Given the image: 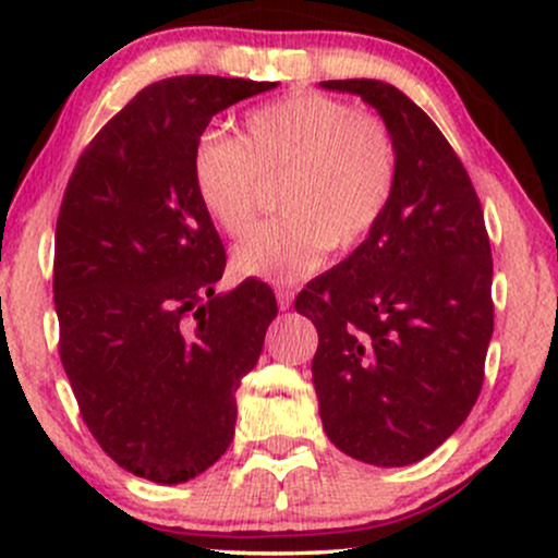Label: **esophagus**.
Returning a JSON list of instances; mask_svg holds the SVG:
<instances>
[{
	"label": "esophagus",
	"mask_w": 558,
	"mask_h": 558,
	"mask_svg": "<svg viewBox=\"0 0 558 558\" xmlns=\"http://www.w3.org/2000/svg\"><path fill=\"white\" fill-rule=\"evenodd\" d=\"M275 299H278V306L280 310H288V306H291V301H293V291H288V288H278V291H275Z\"/></svg>",
	"instance_id": "esophagus-1"
}]
</instances>
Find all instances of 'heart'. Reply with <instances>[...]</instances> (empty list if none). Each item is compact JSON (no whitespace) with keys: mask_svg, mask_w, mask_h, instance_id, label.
Segmentation results:
<instances>
[{"mask_svg":"<svg viewBox=\"0 0 558 558\" xmlns=\"http://www.w3.org/2000/svg\"><path fill=\"white\" fill-rule=\"evenodd\" d=\"M396 144L373 114L332 96L299 92L243 118L241 138L207 131L191 151L198 207L239 239L257 215L262 181L283 175V217L262 222L233 252L248 278H304L325 252H349L373 233L396 189Z\"/></svg>","mask_w":558,"mask_h":558,"instance_id":"obj_1","label":"heart"}]
</instances>
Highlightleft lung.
Instances as JSON below:
<instances>
[{
  "label": "left lung",
  "mask_w": 558,
  "mask_h": 558,
  "mask_svg": "<svg viewBox=\"0 0 558 558\" xmlns=\"http://www.w3.org/2000/svg\"><path fill=\"white\" fill-rule=\"evenodd\" d=\"M362 96L396 144L386 215L296 312L315 323L312 380L328 438L375 466L433 453L475 407L493 336L483 207L438 125L390 83L323 81Z\"/></svg>",
  "instance_id": "1"
}]
</instances>
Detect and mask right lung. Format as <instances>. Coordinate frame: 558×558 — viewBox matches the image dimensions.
<instances>
[{
  "label": "right lung",
  "instance_id": "right-lung-1",
  "mask_svg": "<svg viewBox=\"0 0 558 558\" xmlns=\"http://www.w3.org/2000/svg\"><path fill=\"white\" fill-rule=\"evenodd\" d=\"M275 86L151 83L83 149L62 196L52 283L62 367L101 451L151 483H185L228 451L235 390L278 315L262 280L215 293L226 246L191 183L209 120Z\"/></svg>",
  "mask_w": 558,
  "mask_h": 558
}]
</instances>
